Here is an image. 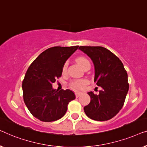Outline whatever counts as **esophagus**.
Masks as SVG:
<instances>
[{
    "mask_svg": "<svg viewBox=\"0 0 147 147\" xmlns=\"http://www.w3.org/2000/svg\"><path fill=\"white\" fill-rule=\"evenodd\" d=\"M82 92H75V95H76V97H79L80 95H82Z\"/></svg>",
    "mask_w": 147,
    "mask_h": 147,
    "instance_id": "1",
    "label": "esophagus"
}]
</instances>
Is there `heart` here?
<instances>
[{"label": "heart", "mask_w": 147, "mask_h": 147, "mask_svg": "<svg viewBox=\"0 0 147 147\" xmlns=\"http://www.w3.org/2000/svg\"><path fill=\"white\" fill-rule=\"evenodd\" d=\"M76 62H77L78 65H79L82 68H83L87 63H90L89 61H88V60L87 59H86L85 57H83L77 58V59H76ZM67 67V64H65V65H63V70H62L63 74H65L66 73ZM87 83H88V81L85 79L75 80L71 82V86L72 88H75V89L80 90V89H82V88H84V86H85Z\"/></svg>", "instance_id": "b5f03b06"}]
</instances>
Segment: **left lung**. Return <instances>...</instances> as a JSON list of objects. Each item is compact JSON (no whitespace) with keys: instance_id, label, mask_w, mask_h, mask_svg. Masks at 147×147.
I'll return each instance as SVG.
<instances>
[{"instance_id":"1","label":"left lung","mask_w":147,"mask_h":147,"mask_svg":"<svg viewBox=\"0 0 147 147\" xmlns=\"http://www.w3.org/2000/svg\"><path fill=\"white\" fill-rule=\"evenodd\" d=\"M78 49L92 60L94 81L102 88L98 95L88 92L90 102L84 107V113L94 121H108L119 112L125 102L129 90L127 71L121 60L104 47L80 46Z\"/></svg>"}]
</instances>
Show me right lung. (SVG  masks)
Instances as JSON below:
<instances>
[{"label":"right lung","instance_id":"obj_1","mask_svg":"<svg viewBox=\"0 0 147 147\" xmlns=\"http://www.w3.org/2000/svg\"><path fill=\"white\" fill-rule=\"evenodd\" d=\"M78 46L54 47L32 62L22 84L24 103L41 121H57L65 115L69 102L76 98L72 90L54 89L52 84L61 76L63 65Z\"/></svg>","mask_w":147,"mask_h":147}]
</instances>
